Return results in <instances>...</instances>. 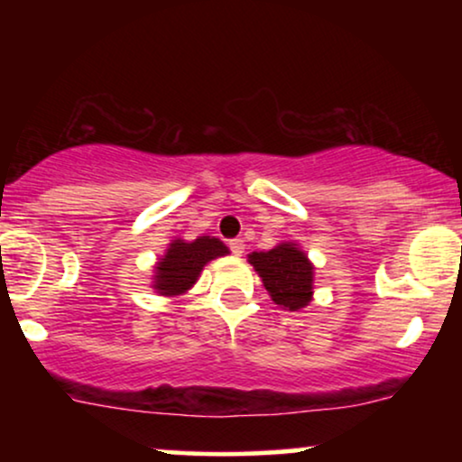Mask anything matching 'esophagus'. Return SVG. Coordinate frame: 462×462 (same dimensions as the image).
<instances>
[{"mask_svg": "<svg viewBox=\"0 0 462 462\" xmlns=\"http://www.w3.org/2000/svg\"><path fill=\"white\" fill-rule=\"evenodd\" d=\"M230 249L235 256H243V252H245V243H243L241 238H235V241H230Z\"/></svg>", "mask_w": 462, "mask_h": 462, "instance_id": "34e87169", "label": "esophagus"}]
</instances>
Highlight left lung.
Here are the masks:
<instances>
[{
    "label": "left lung",
    "mask_w": 462,
    "mask_h": 462,
    "mask_svg": "<svg viewBox=\"0 0 462 462\" xmlns=\"http://www.w3.org/2000/svg\"><path fill=\"white\" fill-rule=\"evenodd\" d=\"M249 264L261 275L269 298L284 310H301L315 293V264L298 241H282L267 252H252Z\"/></svg>",
    "instance_id": "obj_1"
}]
</instances>
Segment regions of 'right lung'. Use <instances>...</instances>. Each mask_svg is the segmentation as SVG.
I'll return each mask as SVG.
<instances>
[{"mask_svg":"<svg viewBox=\"0 0 462 462\" xmlns=\"http://www.w3.org/2000/svg\"><path fill=\"white\" fill-rule=\"evenodd\" d=\"M226 254H230V249L215 236H198L195 241L173 238L153 264L152 289L162 298L184 295L198 282L206 264Z\"/></svg>","mask_w":462,"mask_h":462,"instance_id":"add662e5","label":"right lung"}]
</instances>
